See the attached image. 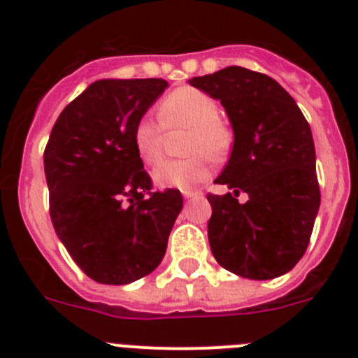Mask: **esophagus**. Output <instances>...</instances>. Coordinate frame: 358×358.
<instances>
[{
  "label": "esophagus",
  "mask_w": 358,
  "mask_h": 358,
  "mask_svg": "<svg viewBox=\"0 0 358 358\" xmlns=\"http://www.w3.org/2000/svg\"><path fill=\"white\" fill-rule=\"evenodd\" d=\"M182 195H185V199H199V197H202V192H194V189H185V192H182Z\"/></svg>",
  "instance_id": "1"
}]
</instances>
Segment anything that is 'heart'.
Here are the masks:
<instances>
[{
  "instance_id": "heart-1",
  "label": "heart",
  "mask_w": 358,
  "mask_h": 358,
  "mask_svg": "<svg viewBox=\"0 0 358 358\" xmlns=\"http://www.w3.org/2000/svg\"><path fill=\"white\" fill-rule=\"evenodd\" d=\"M163 126L150 116H141L134 127L132 141L136 152L147 164L161 159L163 152V127L189 125L188 152H208L222 156L229 148V131L218 122L220 109L210 94L195 87H179L163 98L157 109ZM211 163L206 154H195L185 159H166L154 170V181L161 188L188 189L201 185L210 177Z\"/></svg>"
}]
</instances>
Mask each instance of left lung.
<instances>
[{
	"label": "left lung",
	"instance_id": "8db88e82",
	"mask_svg": "<svg viewBox=\"0 0 358 358\" xmlns=\"http://www.w3.org/2000/svg\"><path fill=\"white\" fill-rule=\"evenodd\" d=\"M189 85L220 100L235 134L217 177L233 194L208 195L215 260L236 276L273 280L308 248L321 194L308 122L296 100L264 73L229 66ZM245 191L250 199H236Z\"/></svg>",
	"mask_w": 358,
	"mask_h": 358
}]
</instances>
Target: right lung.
Instances as JSON below:
<instances>
[{"label": "right lung", "mask_w": 358, "mask_h": 358, "mask_svg": "<svg viewBox=\"0 0 358 358\" xmlns=\"http://www.w3.org/2000/svg\"><path fill=\"white\" fill-rule=\"evenodd\" d=\"M166 87L163 78L93 82L50 134V217L69 256L98 283L127 285L150 274L182 210L179 189L150 192L132 141L138 120Z\"/></svg>", "instance_id": "add662e5"}]
</instances>
